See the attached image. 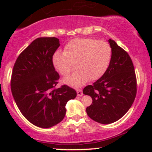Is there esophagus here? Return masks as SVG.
I'll use <instances>...</instances> for the list:
<instances>
[{"label": "esophagus", "mask_w": 152, "mask_h": 152, "mask_svg": "<svg viewBox=\"0 0 152 152\" xmlns=\"http://www.w3.org/2000/svg\"><path fill=\"white\" fill-rule=\"evenodd\" d=\"M76 93H77L78 96H82V95H83V93H82V90H76Z\"/></svg>", "instance_id": "1"}]
</instances>
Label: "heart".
I'll list each match as a JSON object with an SVG mask.
<instances>
[{
  "label": "heart",
  "instance_id": "1",
  "mask_svg": "<svg viewBox=\"0 0 152 152\" xmlns=\"http://www.w3.org/2000/svg\"><path fill=\"white\" fill-rule=\"evenodd\" d=\"M112 59L110 44L92 38H76L65 45L64 52L56 51L52 58L53 67L62 76L77 70L63 82L79 87L89 80L100 79L106 73Z\"/></svg>",
  "mask_w": 152,
  "mask_h": 152
}]
</instances>
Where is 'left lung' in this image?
Instances as JSON below:
<instances>
[{"instance_id":"1","label":"left lung","mask_w":152,"mask_h":152,"mask_svg":"<svg viewBox=\"0 0 152 152\" xmlns=\"http://www.w3.org/2000/svg\"><path fill=\"white\" fill-rule=\"evenodd\" d=\"M112 59L106 73L93 85L85 87V95L91 96L93 103L87 107L92 120L102 124L117 121L132 105L137 93L135 71L126 51L113 39Z\"/></svg>"}]
</instances>
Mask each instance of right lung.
Listing matches in <instances>:
<instances>
[{"label":"right lung","instance_id":"obj_1","mask_svg":"<svg viewBox=\"0 0 152 152\" xmlns=\"http://www.w3.org/2000/svg\"><path fill=\"white\" fill-rule=\"evenodd\" d=\"M59 45L56 37L34 39L19 55L12 70L11 90L16 104L29 122L41 128L62 121L67 102L76 96L67 85L55 88L59 75L52 58Z\"/></svg>","mask_w":152,"mask_h":152}]
</instances>
